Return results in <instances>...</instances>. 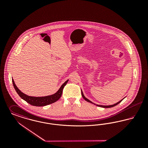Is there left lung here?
I'll return each instance as SVG.
<instances>
[{"label": "left lung", "mask_w": 148, "mask_h": 148, "mask_svg": "<svg viewBox=\"0 0 148 148\" xmlns=\"http://www.w3.org/2000/svg\"><path fill=\"white\" fill-rule=\"evenodd\" d=\"M82 97H83V98L86 101H88V102H89V103H92L91 101H90L89 99H88L87 98H86L85 97H84V94H83V92H82ZM124 99H123L122 100H121L120 101H119V102H118V103H116V104H113V105H110V106H101V105H97V106H100V107H101V108H112V107H113V106H116V105H118V104H119ZM92 104H94V103H92Z\"/></svg>", "instance_id": "1"}]
</instances>
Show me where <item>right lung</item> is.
Wrapping results in <instances>:
<instances>
[{"instance_id":"add662e5","label":"right lung","mask_w":148,"mask_h":148,"mask_svg":"<svg viewBox=\"0 0 148 148\" xmlns=\"http://www.w3.org/2000/svg\"><path fill=\"white\" fill-rule=\"evenodd\" d=\"M69 80H67L61 86L58 92L55 94L46 96V97H30L28 96L25 94H24L17 88L16 85L14 83V80L12 79V82L14 86V89L16 90L18 94L20 96V97L25 101H26L30 105L36 106H47L53 103H55L57 100H58L62 96L63 90L64 86L67 84Z\"/></svg>"}]
</instances>
